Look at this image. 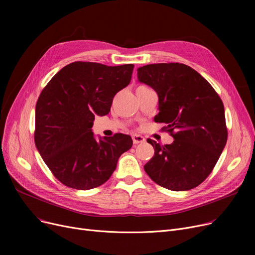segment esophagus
Returning <instances> with one entry per match:
<instances>
[{"instance_id":"34e87169","label":"esophagus","mask_w":255,"mask_h":255,"mask_svg":"<svg viewBox=\"0 0 255 255\" xmlns=\"http://www.w3.org/2000/svg\"><path fill=\"white\" fill-rule=\"evenodd\" d=\"M132 140H133V142H134L135 144H137V143L143 142L145 139H144L143 136H141V135H139V134H133V135H132Z\"/></svg>"}]
</instances>
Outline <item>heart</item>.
<instances>
[{
	"label": "heart",
	"mask_w": 255,
	"mask_h": 255,
	"mask_svg": "<svg viewBox=\"0 0 255 255\" xmlns=\"http://www.w3.org/2000/svg\"><path fill=\"white\" fill-rule=\"evenodd\" d=\"M142 88H146V87H143V86H140V87H138L136 90H138V89H142Z\"/></svg>",
	"instance_id": "1"
}]
</instances>
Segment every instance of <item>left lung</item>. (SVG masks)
I'll use <instances>...</instances> for the list:
<instances>
[{"label": "left lung", "mask_w": 255, "mask_h": 255, "mask_svg": "<svg viewBox=\"0 0 255 255\" xmlns=\"http://www.w3.org/2000/svg\"><path fill=\"white\" fill-rule=\"evenodd\" d=\"M138 82L158 95L154 121L165 123L172 143L153 139L154 156L143 166L158 185L185 191L204 182L227 140L224 106L218 94L191 67L180 63L150 64L137 69Z\"/></svg>", "instance_id": "8db88e82"}]
</instances>
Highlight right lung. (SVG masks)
<instances>
[{"instance_id":"add662e5","label":"right lung","mask_w":255,"mask_h":255,"mask_svg":"<svg viewBox=\"0 0 255 255\" xmlns=\"http://www.w3.org/2000/svg\"><path fill=\"white\" fill-rule=\"evenodd\" d=\"M133 64L106 66L74 62L53 76L38 98L35 143L45 164L60 182L77 190L105 183L120 156L132 146L129 135L96 139V116L111 112L113 98L126 88Z\"/></svg>"}]
</instances>
